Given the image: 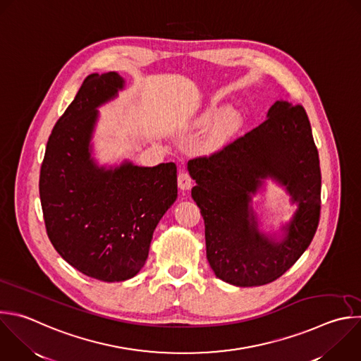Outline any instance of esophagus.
I'll return each instance as SVG.
<instances>
[{
    "mask_svg": "<svg viewBox=\"0 0 361 361\" xmlns=\"http://www.w3.org/2000/svg\"><path fill=\"white\" fill-rule=\"evenodd\" d=\"M177 183H178V188L183 191H188L192 187V180L187 171H180Z\"/></svg>",
    "mask_w": 361,
    "mask_h": 361,
    "instance_id": "esophagus-1",
    "label": "esophagus"
}]
</instances>
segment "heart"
Masks as SVG:
<instances>
[{
    "label": "heart",
    "instance_id": "heart-1",
    "mask_svg": "<svg viewBox=\"0 0 361 361\" xmlns=\"http://www.w3.org/2000/svg\"><path fill=\"white\" fill-rule=\"evenodd\" d=\"M224 104H211L208 106L195 120L197 126H208L215 121L216 124L212 126L209 133L205 136L202 142V152L212 154L224 147H226L235 136L243 128V117L236 111H229Z\"/></svg>",
    "mask_w": 361,
    "mask_h": 361
}]
</instances>
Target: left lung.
<instances>
[{
	"mask_svg": "<svg viewBox=\"0 0 361 361\" xmlns=\"http://www.w3.org/2000/svg\"><path fill=\"white\" fill-rule=\"evenodd\" d=\"M191 197L205 224L207 259L233 286H261L282 276L307 250L320 216L322 176L303 106L276 100L267 120L211 157L188 161ZM272 179L297 209L281 234L259 229L253 197Z\"/></svg>",
	"mask_w": 361,
	"mask_h": 361,
	"instance_id": "obj_1",
	"label": "left lung"
}]
</instances>
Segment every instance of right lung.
<instances>
[{
  "instance_id": "obj_1",
  "label": "right lung",
  "mask_w": 361,
  "mask_h": 361,
  "mask_svg": "<svg viewBox=\"0 0 361 361\" xmlns=\"http://www.w3.org/2000/svg\"><path fill=\"white\" fill-rule=\"evenodd\" d=\"M117 72L89 75L47 143L39 197L48 236L75 269L103 282L136 276L153 232L177 200V167H140L129 160L99 166L93 133L102 104L117 97Z\"/></svg>"
}]
</instances>
